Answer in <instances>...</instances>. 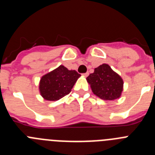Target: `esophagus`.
<instances>
[{"label": "esophagus", "mask_w": 155, "mask_h": 155, "mask_svg": "<svg viewBox=\"0 0 155 155\" xmlns=\"http://www.w3.org/2000/svg\"><path fill=\"white\" fill-rule=\"evenodd\" d=\"M88 74H89V73H88V72H87V73H85V74H83V76L85 77L86 78V77L88 76Z\"/></svg>", "instance_id": "1"}]
</instances>
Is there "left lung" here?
<instances>
[{"label":"left lung","mask_w":155,"mask_h":155,"mask_svg":"<svg viewBox=\"0 0 155 155\" xmlns=\"http://www.w3.org/2000/svg\"><path fill=\"white\" fill-rule=\"evenodd\" d=\"M87 82L97 97L109 101L120 98L124 91V81L107 64L94 68V73L87 77Z\"/></svg>","instance_id":"1"}]
</instances>
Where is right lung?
I'll return each mask as SVG.
<instances>
[{
    "instance_id": "obj_1",
    "label": "right lung",
    "mask_w": 155,
    "mask_h": 155,
    "mask_svg": "<svg viewBox=\"0 0 155 155\" xmlns=\"http://www.w3.org/2000/svg\"><path fill=\"white\" fill-rule=\"evenodd\" d=\"M81 77L74 70H68L64 65L46 74L40 78L39 90L41 96L47 101H57L71 92Z\"/></svg>"
}]
</instances>
